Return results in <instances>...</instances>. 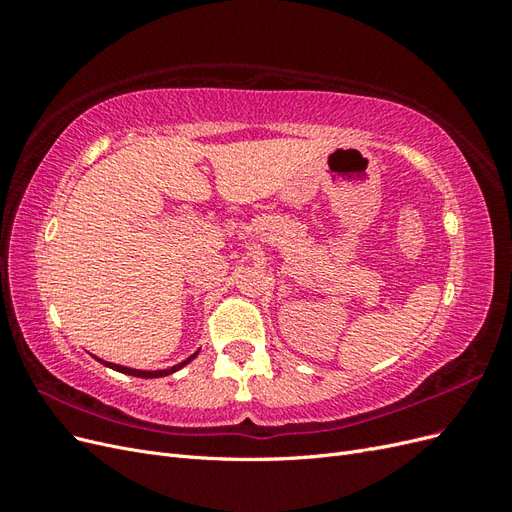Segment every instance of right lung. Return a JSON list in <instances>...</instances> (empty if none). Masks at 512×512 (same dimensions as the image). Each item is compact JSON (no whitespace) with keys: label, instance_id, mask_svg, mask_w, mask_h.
Here are the masks:
<instances>
[{"label":"right lung","instance_id":"add662e5","mask_svg":"<svg viewBox=\"0 0 512 512\" xmlns=\"http://www.w3.org/2000/svg\"><path fill=\"white\" fill-rule=\"evenodd\" d=\"M198 352H194L188 361H183V363H179V365H175V367H170V369H158V371H141V369H130V367H123V365H115V363H106V361H102L106 367H111V369H115V371H121V374H128V376H136V378H162V376H168V374H173V371H177V369H181L183 365H188L194 356H196ZM100 361V359H98Z\"/></svg>","mask_w":512,"mask_h":512}]
</instances>
